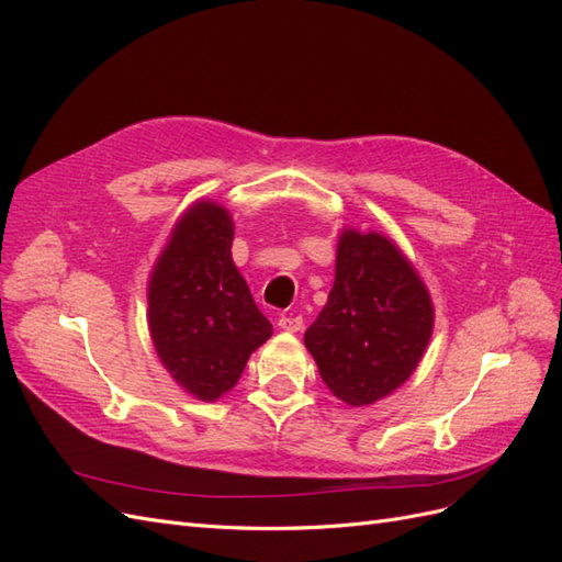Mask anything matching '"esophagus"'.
<instances>
[{
  "label": "esophagus",
  "mask_w": 562,
  "mask_h": 562,
  "mask_svg": "<svg viewBox=\"0 0 562 562\" xmlns=\"http://www.w3.org/2000/svg\"><path fill=\"white\" fill-rule=\"evenodd\" d=\"M279 328L288 330V333H297L302 328V316H297V314H283L279 318Z\"/></svg>",
  "instance_id": "1"
}]
</instances>
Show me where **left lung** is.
<instances>
[{"label": "left lung", "instance_id": "left-lung-1", "mask_svg": "<svg viewBox=\"0 0 562 562\" xmlns=\"http://www.w3.org/2000/svg\"><path fill=\"white\" fill-rule=\"evenodd\" d=\"M434 330L427 288L382 234L339 236L326 307L304 333L323 382L349 405H368L413 375Z\"/></svg>", "mask_w": 562, "mask_h": 562}]
</instances>
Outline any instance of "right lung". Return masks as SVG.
I'll use <instances>...</instances> for the list:
<instances>
[{"label":"right lung","instance_id":"right-lung-1","mask_svg":"<svg viewBox=\"0 0 562 562\" xmlns=\"http://www.w3.org/2000/svg\"><path fill=\"white\" fill-rule=\"evenodd\" d=\"M229 213L199 201L184 213L151 271L149 333L173 380L201 401H215L241 378L248 356L271 337L232 262Z\"/></svg>","mask_w":562,"mask_h":562}]
</instances>
